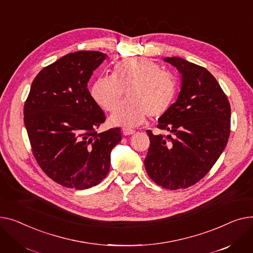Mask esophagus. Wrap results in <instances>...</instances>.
Returning a JSON list of instances; mask_svg holds the SVG:
<instances>
[{"label":"esophagus","instance_id":"esophagus-1","mask_svg":"<svg viewBox=\"0 0 253 253\" xmlns=\"http://www.w3.org/2000/svg\"><path fill=\"white\" fill-rule=\"evenodd\" d=\"M136 131L133 130V129H131V128H126V127H125V128H123V133L125 136H129V135H133V133H135Z\"/></svg>","mask_w":253,"mask_h":253}]
</instances>
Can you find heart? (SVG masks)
Segmentation results:
<instances>
[{
  "mask_svg": "<svg viewBox=\"0 0 253 253\" xmlns=\"http://www.w3.org/2000/svg\"><path fill=\"white\" fill-rule=\"evenodd\" d=\"M126 91L127 100L110 116L120 126H137L148 115L156 118L170 107L176 81L169 71L147 58H127L115 64L112 77L99 78L91 87L94 101L105 111H113Z\"/></svg>",
  "mask_w": 253,
  "mask_h": 253,
  "instance_id": "heart-1",
  "label": "heart"
}]
</instances>
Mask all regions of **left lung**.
<instances>
[{"label":"left lung","mask_w":253,"mask_h":253,"mask_svg":"<svg viewBox=\"0 0 253 253\" xmlns=\"http://www.w3.org/2000/svg\"><path fill=\"white\" fill-rule=\"evenodd\" d=\"M163 60L182 74L181 92L157 125L172 136L165 138L146 130L150 147L144 163L148 175L157 185L169 190L185 189L199 182L225 150L231 106L206 68L180 57Z\"/></svg>","instance_id":"left-lung-1"}]
</instances>
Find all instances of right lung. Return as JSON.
I'll return each mask as SVG.
<instances>
[{
	"label": "right lung",
	"instance_id": "add662e5",
	"mask_svg": "<svg viewBox=\"0 0 253 253\" xmlns=\"http://www.w3.org/2000/svg\"><path fill=\"white\" fill-rule=\"evenodd\" d=\"M106 57L79 51L58 59L39 72L24 104V125L37 162L67 188L98 185L109 171L111 150L122 141L120 127L96 131L105 114L87 90L93 71Z\"/></svg>",
	"mask_w": 253,
	"mask_h": 253
}]
</instances>
